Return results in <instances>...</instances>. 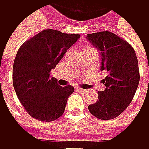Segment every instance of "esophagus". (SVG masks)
I'll return each instance as SVG.
<instances>
[{"instance_id": "1", "label": "esophagus", "mask_w": 149, "mask_h": 149, "mask_svg": "<svg viewBox=\"0 0 149 149\" xmlns=\"http://www.w3.org/2000/svg\"><path fill=\"white\" fill-rule=\"evenodd\" d=\"M76 90H77V91H79V92H80V93H84V92H86V89H83V88H80V87H77V88H76Z\"/></svg>"}]
</instances>
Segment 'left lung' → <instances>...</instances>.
I'll return each instance as SVG.
<instances>
[{"label":"left lung","mask_w":149,"mask_h":149,"mask_svg":"<svg viewBox=\"0 0 149 149\" xmlns=\"http://www.w3.org/2000/svg\"><path fill=\"white\" fill-rule=\"evenodd\" d=\"M87 40L102 55V79L106 88L98 92L97 102L88 106L90 113L102 120L118 116L131 103L140 82L138 59L133 47L109 31L87 34Z\"/></svg>","instance_id":"8db88e82"}]
</instances>
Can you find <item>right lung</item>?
I'll return each instance as SVG.
<instances>
[{"label":"right lung","mask_w":149,"mask_h":149,"mask_svg":"<svg viewBox=\"0 0 149 149\" xmlns=\"http://www.w3.org/2000/svg\"><path fill=\"white\" fill-rule=\"evenodd\" d=\"M79 37L46 29L18 49L13 64V86L21 104L33 118L51 122L63 114L74 87L60 86L50 71Z\"/></svg>","instance_id":"right-lung-1"}]
</instances>
